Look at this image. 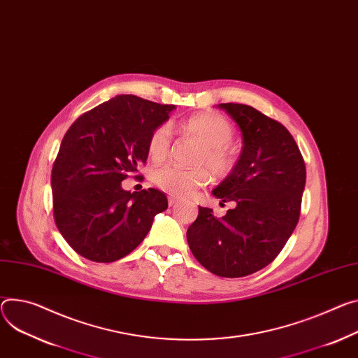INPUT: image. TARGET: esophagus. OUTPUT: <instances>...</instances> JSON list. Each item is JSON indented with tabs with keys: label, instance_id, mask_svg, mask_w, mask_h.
Masks as SVG:
<instances>
[{
	"label": "esophagus",
	"instance_id": "obj_1",
	"mask_svg": "<svg viewBox=\"0 0 358 358\" xmlns=\"http://www.w3.org/2000/svg\"><path fill=\"white\" fill-rule=\"evenodd\" d=\"M177 203H178V199H177V197H174V196H170V197H169V206H170V207H174Z\"/></svg>",
	"mask_w": 358,
	"mask_h": 358
}]
</instances>
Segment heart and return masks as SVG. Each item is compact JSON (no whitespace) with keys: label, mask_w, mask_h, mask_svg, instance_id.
Masks as SVG:
<instances>
[{"label":"heart","mask_w":358,"mask_h":358,"mask_svg":"<svg viewBox=\"0 0 358 358\" xmlns=\"http://www.w3.org/2000/svg\"><path fill=\"white\" fill-rule=\"evenodd\" d=\"M184 133L197 137L203 144L199 154L197 169H181L177 166H164L151 173L152 184L173 196H188L194 189L203 187L213 176H229L236 166V151L230 141L234 137V127L224 115L217 113H206L188 118L181 124ZM171 145V128L169 124L155 127L147 141L148 157L159 162L166 159Z\"/></svg>","instance_id":"b5f03b06"}]
</instances>
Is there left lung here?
I'll list each match as a JSON object with an SVG mask.
<instances>
[{
  "mask_svg": "<svg viewBox=\"0 0 358 358\" xmlns=\"http://www.w3.org/2000/svg\"><path fill=\"white\" fill-rule=\"evenodd\" d=\"M240 127L243 151L231 174L213 194L236 208L217 218L199 208L187 230L197 262L220 277H245L264 268L284 248L300 220L306 164L297 143L278 121L244 104H220Z\"/></svg>",
  "mask_w": 358,
  "mask_h": 358,
  "instance_id": "left-lung-1",
  "label": "left lung"
}]
</instances>
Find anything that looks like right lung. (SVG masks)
I'll return each instance as SVG.
<instances>
[{"label": "right lung", "mask_w": 358, "mask_h": 358, "mask_svg": "<svg viewBox=\"0 0 358 358\" xmlns=\"http://www.w3.org/2000/svg\"><path fill=\"white\" fill-rule=\"evenodd\" d=\"M174 108L117 95L78 117L64 136L51 171L52 214L64 240L84 258L117 262L140 245L155 214L167 210L164 192H129L121 181L145 164L151 131Z\"/></svg>", "instance_id": "1"}]
</instances>
